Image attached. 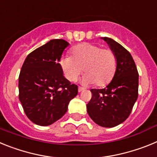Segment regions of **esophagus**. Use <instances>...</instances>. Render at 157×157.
<instances>
[{
  "label": "esophagus",
  "instance_id": "esophagus-1",
  "mask_svg": "<svg viewBox=\"0 0 157 157\" xmlns=\"http://www.w3.org/2000/svg\"><path fill=\"white\" fill-rule=\"evenodd\" d=\"M78 93H81V92H82L83 90H84V88H82V87H78Z\"/></svg>",
  "mask_w": 157,
  "mask_h": 157
}]
</instances>
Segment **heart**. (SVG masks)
<instances>
[{"label": "heart", "mask_w": 157, "mask_h": 157, "mask_svg": "<svg viewBox=\"0 0 157 157\" xmlns=\"http://www.w3.org/2000/svg\"><path fill=\"white\" fill-rule=\"evenodd\" d=\"M72 56H63L59 64L67 80L75 82L83 70L82 82L95 83L98 86L106 85L114 76L117 66L115 53L90 43H82L72 48Z\"/></svg>", "instance_id": "1"}]
</instances>
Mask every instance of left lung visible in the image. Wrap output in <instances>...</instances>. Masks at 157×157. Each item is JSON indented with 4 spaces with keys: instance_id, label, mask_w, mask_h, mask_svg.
<instances>
[{
    "instance_id": "left-lung-1",
    "label": "left lung",
    "mask_w": 157,
    "mask_h": 157,
    "mask_svg": "<svg viewBox=\"0 0 157 157\" xmlns=\"http://www.w3.org/2000/svg\"><path fill=\"white\" fill-rule=\"evenodd\" d=\"M117 59L112 81L104 89L90 90L93 97L86 105L94 123L103 127H114L130 116L138 96V72L132 56L110 37H104Z\"/></svg>"
}]
</instances>
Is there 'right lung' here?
<instances>
[{"instance_id":"obj_1","label":"right lung","mask_w":157,"mask_h":157,"mask_svg":"<svg viewBox=\"0 0 157 157\" xmlns=\"http://www.w3.org/2000/svg\"><path fill=\"white\" fill-rule=\"evenodd\" d=\"M69 45L63 39H52L30 52L19 76V98L29 120L39 126H49L67 111L78 94V86L63 76L59 63Z\"/></svg>"}]
</instances>
